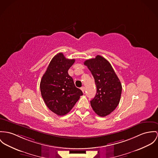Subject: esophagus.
<instances>
[{
  "instance_id": "esophagus-1",
  "label": "esophagus",
  "mask_w": 158,
  "mask_h": 158,
  "mask_svg": "<svg viewBox=\"0 0 158 158\" xmlns=\"http://www.w3.org/2000/svg\"><path fill=\"white\" fill-rule=\"evenodd\" d=\"M81 89L82 90V91L83 93H84V91H85V87H84V86H82V87L81 88Z\"/></svg>"
}]
</instances>
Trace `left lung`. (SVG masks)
I'll use <instances>...</instances> for the list:
<instances>
[{"label": "left lung", "instance_id": "obj_1", "mask_svg": "<svg viewBox=\"0 0 158 158\" xmlns=\"http://www.w3.org/2000/svg\"><path fill=\"white\" fill-rule=\"evenodd\" d=\"M84 65L93 74L97 87L94 98L90 101L94 111L105 117L118 106L122 94L121 82L108 61L100 55L87 60Z\"/></svg>", "mask_w": 158, "mask_h": 158}]
</instances>
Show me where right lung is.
<instances>
[{
  "label": "right lung",
  "instance_id": "1",
  "mask_svg": "<svg viewBox=\"0 0 158 158\" xmlns=\"http://www.w3.org/2000/svg\"><path fill=\"white\" fill-rule=\"evenodd\" d=\"M74 61L67 59L62 53H58L50 62L41 80V96L48 108L58 115L69 113L83 95L68 73Z\"/></svg>",
  "mask_w": 158,
  "mask_h": 158
}]
</instances>
